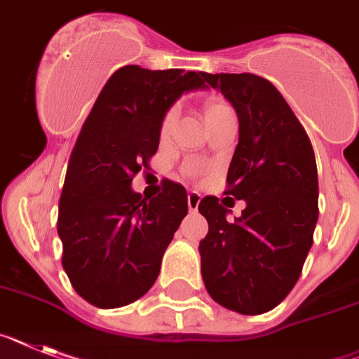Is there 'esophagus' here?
Masks as SVG:
<instances>
[{
    "label": "esophagus",
    "mask_w": 359,
    "mask_h": 359,
    "mask_svg": "<svg viewBox=\"0 0 359 359\" xmlns=\"http://www.w3.org/2000/svg\"><path fill=\"white\" fill-rule=\"evenodd\" d=\"M198 204H201V193L197 191H189L188 193V208L191 213L198 210Z\"/></svg>",
    "instance_id": "34e87169"
}]
</instances>
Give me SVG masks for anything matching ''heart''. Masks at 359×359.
<instances>
[{"instance_id":"1","label":"heart","mask_w":359,"mask_h":359,"mask_svg":"<svg viewBox=\"0 0 359 359\" xmlns=\"http://www.w3.org/2000/svg\"><path fill=\"white\" fill-rule=\"evenodd\" d=\"M231 108L226 104V102H220V101H210L208 104H205L204 108V117L205 121L208 119H213V117H217V115L224 114V111H229ZM175 119H177V114L175 110H170L166 111V115L162 117V123H161V135H168L171 130V126L175 124Z\"/></svg>"}]
</instances>
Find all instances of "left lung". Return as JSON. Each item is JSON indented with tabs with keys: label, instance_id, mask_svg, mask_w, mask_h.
Masks as SVG:
<instances>
[{
	"label": "left lung",
	"instance_id": "8db88e82",
	"mask_svg": "<svg viewBox=\"0 0 359 359\" xmlns=\"http://www.w3.org/2000/svg\"><path fill=\"white\" fill-rule=\"evenodd\" d=\"M235 106L238 144L227 170L226 195L245 201L235 222L217 197L198 211L210 224L201 240L205 289L240 314L274 309L291 292L313 245L318 220V170L305 128L271 81L255 74H204Z\"/></svg>",
	"mask_w": 359,
	"mask_h": 359
}]
</instances>
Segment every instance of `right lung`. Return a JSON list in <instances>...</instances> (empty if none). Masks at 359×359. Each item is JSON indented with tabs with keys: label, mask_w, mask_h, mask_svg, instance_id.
<instances>
[{
	"label": "right lung",
	"mask_w": 359,
	"mask_h": 359,
	"mask_svg": "<svg viewBox=\"0 0 359 359\" xmlns=\"http://www.w3.org/2000/svg\"><path fill=\"white\" fill-rule=\"evenodd\" d=\"M205 88L204 72L111 74L81 128L59 198L63 267L81 298L101 309L139 300L161 271L162 255L188 215L184 186L166 180L157 197L132 189L157 154L162 117L184 92Z\"/></svg>",
	"instance_id": "1"
}]
</instances>
